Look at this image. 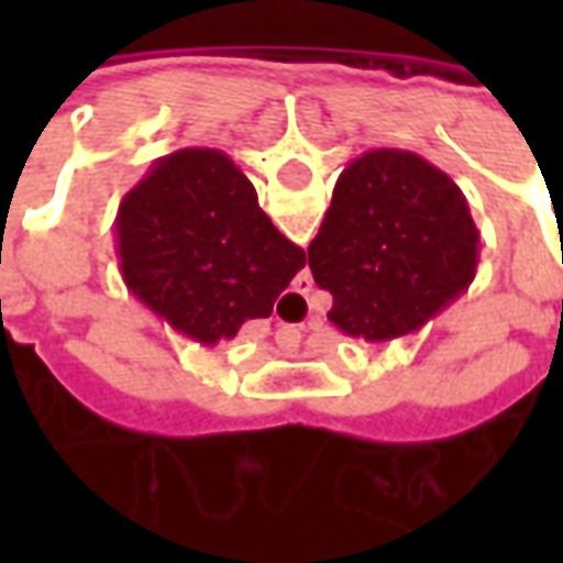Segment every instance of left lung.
<instances>
[{
    "label": "left lung",
    "instance_id": "8db88e82",
    "mask_svg": "<svg viewBox=\"0 0 563 563\" xmlns=\"http://www.w3.org/2000/svg\"><path fill=\"white\" fill-rule=\"evenodd\" d=\"M329 322L383 343L422 329L476 277L479 232L455 180L419 153L367 150L338 177L307 246Z\"/></svg>",
    "mask_w": 563,
    "mask_h": 563
}]
</instances>
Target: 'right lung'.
I'll use <instances>...</instances> for the list:
<instances>
[{"label": "right lung", "instance_id": "1", "mask_svg": "<svg viewBox=\"0 0 563 563\" xmlns=\"http://www.w3.org/2000/svg\"><path fill=\"white\" fill-rule=\"evenodd\" d=\"M117 241L129 289L205 346L271 317L307 262L258 208L246 174L210 147L153 162L120 205Z\"/></svg>", "mask_w": 563, "mask_h": 563}]
</instances>
